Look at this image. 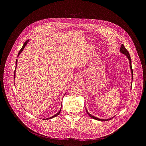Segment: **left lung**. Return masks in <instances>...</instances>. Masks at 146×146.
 <instances>
[{"label": "left lung", "mask_w": 146, "mask_h": 146, "mask_svg": "<svg viewBox=\"0 0 146 146\" xmlns=\"http://www.w3.org/2000/svg\"><path fill=\"white\" fill-rule=\"evenodd\" d=\"M119 52H121V53H122V54H123L125 55L126 56H127V58H128V60H129V68H130V69H131V78H132V80H133V70H132V62H131V56H130V55H129V52L127 51V50L125 48V47H124V46L123 45V44H122L121 45V47H120V50H119ZM132 82H131V88H132ZM86 111H87V114H88V115L90 117H91L92 118H93V119H96V120H98V121H109V120H110V119H111V118H113L114 117H111V118H108V119H101V118H98V117H95V116H94V115H92V114H91L88 111V110H87V109H86Z\"/></svg>", "instance_id": "obj_1"}]
</instances>
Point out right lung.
<instances>
[{
    "mask_svg": "<svg viewBox=\"0 0 146 146\" xmlns=\"http://www.w3.org/2000/svg\"><path fill=\"white\" fill-rule=\"evenodd\" d=\"M30 40L29 39H28V40H27L24 43V45H23V47L21 48V49L20 50V51H19V52H18V56L19 55V54L22 52V51L24 50V48L25 47V46H27V44H28V43L29 42V41ZM17 62H18V60L17 59L16 60V62H15V71H14V79L15 80V72H16V68H17ZM66 93L65 94V95H65V94H66ZM61 108H62V106H61V107H60V110H59V111L56 113V114H55L54 115H53V116H52V117H50V118H43V119H51V118H54V117H56L58 115H59V113H60V111H61Z\"/></svg>",
    "mask_w": 146,
    "mask_h": 146,
    "instance_id": "add662e5",
    "label": "right lung"
}]
</instances>
